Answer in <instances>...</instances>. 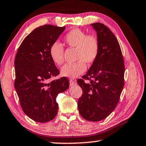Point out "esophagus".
Returning a JSON list of instances; mask_svg holds the SVG:
<instances>
[{
  "label": "esophagus",
  "mask_w": 146,
  "mask_h": 146,
  "mask_svg": "<svg viewBox=\"0 0 146 146\" xmlns=\"http://www.w3.org/2000/svg\"><path fill=\"white\" fill-rule=\"evenodd\" d=\"M75 84H76L75 81H74L73 80H70V86H72L75 85Z\"/></svg>",
  "instance_id": "obj_1"
}]
</instances>
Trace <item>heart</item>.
<instances>
[{
    "label": "heart",
    "instance_id": "1",
    "mask_svg": "<svg viewBox=\"0 0 146 146\" xmlns=\"http://www.w3.org/2000/svg\"><path fill=\"white\" fill-rule=\"evenodd\" d=\"M64 42L70 48L76 49L74 64H67L61 69V75L74 78L85 72L86 66H91L97 60L100 50V42L95 35H88L80 29H74L66 34ZM64 47L55 42L49 49V55L53 62L60 66L64 62Z\"/></svg>",
    "mask_w": 146,
    "mask_h": 146
}]
</instances>
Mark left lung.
Segmentation results:
<instances>
[{
    "label": "left lung",
    "instance_id": "obj_1",
    "mask_svg": "<svg viewBox=\"0 0 146 146\" xmlns=\"http://www.w3.org/2000/svg\"><path fill=\"white\" fill-rule=\"evenodd\" d=\"M91 25L97 31L100 50L87 73L77 80L83 91L78 100V108L84 119L98 122L117 107L124 86L125 68L119 43L113 32L103 24Z\"/></svg>",
    "mask_w": 146,
    "mask_h": 146
}]
</instances>
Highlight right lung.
Masks as SVG:
<instances>
[{"instance_id": "obj_1", "label": "right lung", "mask_w": 146, "mask_h": 146, "mask_svg": "<svg viewBox=\"0 0 146 146\" xmlns=\"http://www.w3.org/2000/svg\"><path fill=\"white\" fill-rule=\"evenodd\" d=\"M66 27L46 24L35 29L20 45L15 58V88L24 113L34 121L47 122L57 114L58 94L69 88V80L59 75L49 49Z\"/></svg>"}]
</instances>
